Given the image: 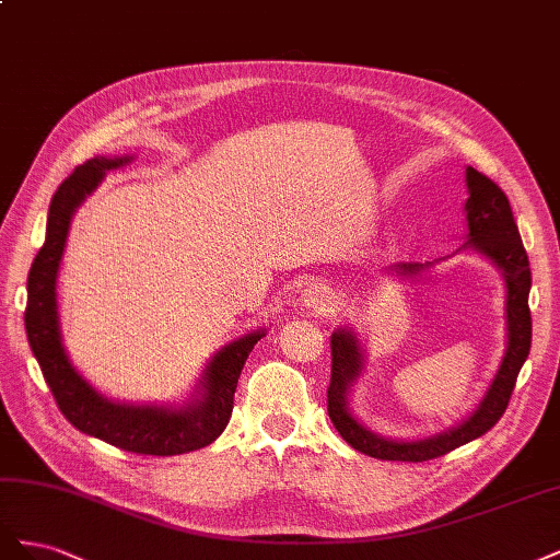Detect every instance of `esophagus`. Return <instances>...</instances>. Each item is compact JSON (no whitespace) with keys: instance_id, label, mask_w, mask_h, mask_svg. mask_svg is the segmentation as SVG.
Segmentation results:
<instances>
[{"instance_id":"34e87169","label":"esophagus","mask_w":560,"mask_h":560,"mask_svg":"<svg viewBox=\"0 0 560 560\" xmlns=\"http://www.w3.org/2000/svg\"><path fill=\"white\" fill-rule=\"evenodd\" d=\"M303 301L308 303L311 308H327L331 303V290L329 287H311V290L303 294Z\"/></svg>"}]
</instances>
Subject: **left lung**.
Here are the masks:
<instances>
[{
  "label": "left lung",
  "instance_id": "obj_1",
  "mask_svg": "<svg viewBox=\"0 0 560 560\" xmlns=\"http://www.w3.org/2000/svg\"><path fill=\"white\" fill-rule=\"evenodd\" d=\"M467 189L469 198L465 202L469 243L483 252L488 259H493L506 278V325H510V346L502 360L498 376L490 385L488 395L479 404L463 425L448 430L425 442H389L374 432L364 430L348 411L346 395L348 385L360 374L362 352L358 338L350 331L338 329L331 334V381L327 387V411L346 442L364 455L378 457V460H397V463H428L434 457H442L455 448H460L474 439L486 434L510 406L518 371L530 352L533 338V319L528 308L530 292V261L525 254L518 226L514 222L510 198L500 186L486 177L483 173L467 167ZM406 273H413L420 266H401Z\"/></svg>",
  "mask_w": 560,
  "mask_h": 560
}]
</instances>
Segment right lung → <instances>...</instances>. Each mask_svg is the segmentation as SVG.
Listing matches in <instances>:
<instances>
[{"label": "right lung", "mask_w": 560, "mask_h": 560, "mask_svg": "<svg viewBox=\"0 0 560 560\" xmlns=\"http://www.w3.org/2000/svg\"><path fill=\"white\" fill-rule=\"evenodd\" d=\"M124 163H128V159L100 156L81 163L50 198L46 241L27 276V341L58 409L79 432L103 439V442L130 453L179 455L212 444L224 432L233 411V395L238 387L241 371L264 331L247 334L219 352L208 366L206 385H202L206 395L184 411L107 401L77 374L60 343L56 273L74 208L95 189L105 171Z\"/></svg>", "instance_id": "obj_1"}]
</instances>
